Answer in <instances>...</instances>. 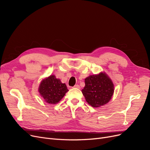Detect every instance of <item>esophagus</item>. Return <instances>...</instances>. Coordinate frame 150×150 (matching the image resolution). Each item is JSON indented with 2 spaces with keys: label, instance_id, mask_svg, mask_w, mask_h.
Instances as JSON below:
<instances>
[{
  "label": "esophagus",
  "instance_id": "1",
  "mask_svg": "<svg viewBox=\"0 0 150 150\" xmlns=\"http://www.w3.org/2000/svg\"><path fill=\"white\" fill-rule=\"evenodd\" d=\"M74 88H78V89H80V86H79V85H78V84H76V85L74 86Z\"/></svg>",
  "mask_w": 150,
  "mask_h": 150
}]
</instances>
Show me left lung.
<instances>
[{
	"label": "left lung",
	"mask_w": 150,
	"mask_h": 150,
	"mask_svg": "<svg viewBox=\"0 0 150 150\" xmlns=\"http://www.w3.org/2000/svg\"><path fill=\"white\" fill-rule=\"evenodd\" d=\"M82 93L89 105L98 108L110 101L114 93V85L105 73L101 72L85 79Z\"/></svg>",
	"instance_id": "obj_1"
}]
</instances>
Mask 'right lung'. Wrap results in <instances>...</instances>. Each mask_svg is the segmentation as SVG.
<instances>
[{"label": "right lung", "instance_id": "obj_1", "mask_svg": "<svg viewBox=\"0 0 150 150\" xmlns=\"http://www.w3.org/2000/svg\"><path fill=\"white\" fill-rule=\"evenodd\" d=\"M39 91L45 101L54 104L64 96L68 89L66 84H62L60 79H56L54 75H51L42 81Z\"/></svg>", "mask_w": 150, "mask_h": 150}]
</instances>
